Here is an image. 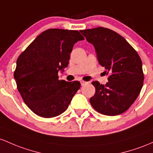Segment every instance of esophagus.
Segmentation results:
<instances>
[{"mask_svg":"<svg viewBox=\"0 0 153 153\" xmlns=\"http://www.w3.org/2000/svg\"><path fill=\"white\" fill-rule=\"evenodd\" d=\"M87 82H85V81H82L81 82V85L82 86H85V85H87Z\"/></svg>","mask_w":153,"mask_h":153,"instance_id":"obj_1","label":"esophagus"}]
</instances>
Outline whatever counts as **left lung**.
Returning a JSON list of instances; mask_svg holds the SVG:
<instances>
[{"label": "left lung", "mask_w": 153, "mask_h": 153, "mask_svg": "<svg viewBox=\"0 0 153 153\" xmlns=\"http://www.w3.org/2000/svg\"><path fill=\"white\" fill-rule=\"evenodd\" d=\"M80 32L93 45L99 63L110 74L105 85L92 82L95 93L90 99L91 105L106 116L123 114L136 100L143 86L141 58L127 41L114 31L100 27Z\"/></svg>", "instance_id": "left-lung-1"}]
</instances>
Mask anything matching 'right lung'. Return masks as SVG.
Returning a JSON list of instances; mask_svg holds the SVG:
<instances>
[{"mask_svg": "<svg viewBox=\"0 0 153 153\" xmlns=\"http://www.w3.org/2000/svg\"><path fill=\"white\" fill-rule=\"evenodd\" d=\"M84 37L78 31L50 29L19 56L14 79L25 104L41 117L59 116L80 88L79 82L58 79L68 66L74 45Z\"/></svg>", "mask_w": 153, "mask_h": 153, "instance_id": "1", "label": "right lung"}]
</instances>
